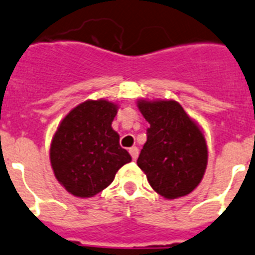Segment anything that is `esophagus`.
<instances>
[{
    "label": "esophagus",
    "mask_w": 255,
    "mask_h": 255,
    "mask_svg": "<svg viewBox=\"0 0 255 255\" xmlns=\"http://www.w3.org/2000/svg\"><path fill=\"white\" fill-rule=\"evenodd\" d=\"M129 153L131 154V158L134 161L138 158V154H139V149L136 148V147H131V148H129Z\"/></svg>",
    "instance_id": "esophagus-1"
}]
</instances>
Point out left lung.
Instances as JSON below:
<instances>
[{
    "label": "left lung",
    "instance_id": "left-lung-1",
    "mask_svg": "<svg viewBox=\"0 0 255 255\" xmlns=\"http://www.w3.org/2000/svg\"><path fill=\"white\" fill-rule=\"evenodd\" d=\"M138 108L149 128L136 164L165 199L188 195L200 184L208 165L201 129L175 101L139 99Z\"/></svg>",
    "mask_w": 255,
    "mask_h": 255
}]
</instances>
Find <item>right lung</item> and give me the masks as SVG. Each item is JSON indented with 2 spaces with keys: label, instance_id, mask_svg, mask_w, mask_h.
Returning a JSON list of instances; mask_svg holds the SVG:
<instances>
[{
  "label": "right lung",
  "instance_id": "right-lung-1",
  "mask_svg": "<svg viewBox=\"0 0 255 255\" xmlns=\"http://www.w3.org/2000/svg\"><path fill=\"white\" fill-rule=\"evenodd\" d=\"M119 106L106 99L78 104L62 120L50 145L54 175L77 197H93L110 186L131 156L112 129Z\"/></svg>",
  "mask_w": 255,
  "mask_h": 255
}]
</instances>
